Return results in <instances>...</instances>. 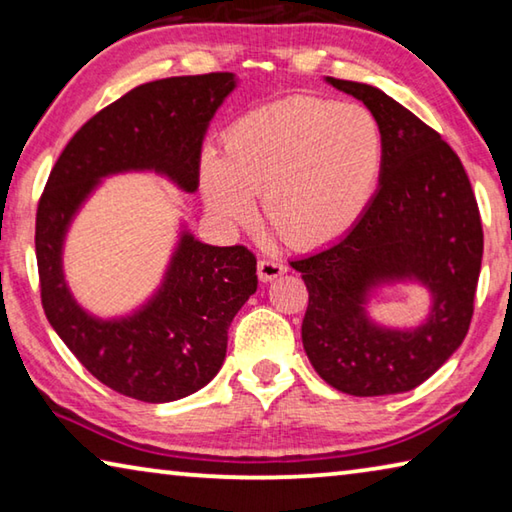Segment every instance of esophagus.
Returning a JSON list of instances; mask_svg holds the SVG:
<instances>
[{
	"label": "esophagus",
	"mask_w": 512,
	"mask_h": 512,
	"mask_svg": "<svg viewBox=\"0 0 512 512\" xmlns=\"http://www.w3.org/2000/svg\"><path fill=\"white\" fill-rule=\"evenodd\" d=\"M284 273H287V266L280 259H259L257 262V275L262 282H271Z\"/></svg>",
	"instance_id": "1"
}]
</instances>
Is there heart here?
I'll return each mask as SVG.
<instances>
[{"label": "heart", "mask_w": 512, "mask_h": 512, "mask_svg": "<svg viewBox=\"0 0 512 512\" xmlns=\"http://www.w3.org/2000/svg\"><path fill=\"white\" fill-rule=\"evenodd\" d=\"M386 137L359 103L287 97L241 115L223 135V158L205 153V205L223 223H248L253 194L264 219L293 248L350 232L384 176Z\"/></svg>", "instance_id": "1"}]
</instances>
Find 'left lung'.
<instances>
[{
    "instance_id": "obj_1",
    "label": "left lung",
    "mask_w": 512,
    "mask_h": 512,
    "mask_svg": "<svg viewBox=\"0 0 512 512\" xmlns=\"http://www.w3.org/2000/svg\"><path fill=\"white\" fill-rule=\"evenodd\" d=\"M325 81L375 112L386 164L348 235L291 262L309 291L302 345L336 391L406 393L443 366L470 329L483 257L479 205L452 146L411 110L372 85ZM393 281H420L432 293L430 316L415 330L381 328L365 314L369 291Z\"/></svg>"
}]
</instances>
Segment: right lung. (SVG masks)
<instances>
[{"label":"right lung","mask_w":512,"mask_h":512,"mask_svg":"<svg viewBox=\"0 0 512 512\" xmlns=\"http://www.w3.org/2000/svg\"><path fill=\"white\" fill-rule=\"evenodd\" d=\"M235 85L230 72L137 85L76 131L40 196L36 257L49 323L101 384L133 400L173 402L210 384L232 318L257 291V259L244 246H207L185 230L153 298L131 316L103 320L67 289V228L112 173L155 171L196 192L207 124Z\"/></svg>","instance_id":"add662e5"}]
</instances>
